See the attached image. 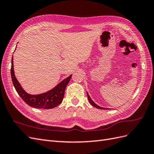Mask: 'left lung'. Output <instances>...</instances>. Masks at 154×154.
Here are the masks:
<instances>
[{
    "label": "left lung",
    "mask_w": 154,
    "mask_h": 154,
    "mask_svg": "<svg viewBox=\"0 0 154 154\" xmlns=\"http://www.w3.org/2000/svg\"><path fill=\"white\" fill-rule=\"evenodd\" d=\"M87 97H88V101H89L91 104L92 106H94V107H96V108H97V109H105V108H103V107H101V106H98V105H97L96 103H94V101H93L91 99V97H90L89 95H88V94L87 92Z\"/></svg>",
    "instance_id": "1"
}]
</instances>
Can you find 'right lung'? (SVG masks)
<instances>
[{"label": "right lung", "instance_id": "obj_1", "mask_svg": "<svg viewBox=\"0 0 154 154\" xmlns=\"http://www.w3.org/2000/svg\"><path fill=\"white\" fill-rule=\"evenodd\" d=\"M13 58L11 60V75L13 85L15 87L17 93L21 97L26 103L34 108L49 109L54 108L62 103L64 96V92L66 88L71 80L72 75L66 78L59 84L56 86L52 90H51L43 94L38 95H31L27 94L20 86V83L15 76L13 69Z\"/></svg>", "mask_w": 154, "mask_h": 154}]
</instances>
